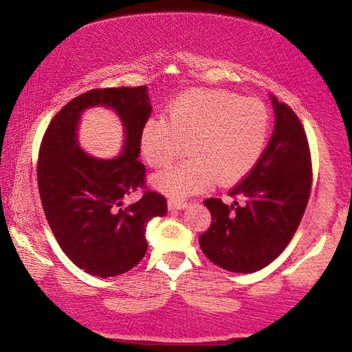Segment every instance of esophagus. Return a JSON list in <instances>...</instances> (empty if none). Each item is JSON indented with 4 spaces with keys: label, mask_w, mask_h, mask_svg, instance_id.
Instances as JSON below:
<instances>
[{
    "label": "esophagus",
    "mask_w": 352,
    "mask_h": 352,
    "mask_svg": "<svg viewBox=\"0 0 352 352\" xmlns=\"http://www.w3.org/2000/svg\"><path fill=\"white\" fill-rule=\"evenodd\" d=\"M168 206L170 211H175V210H184V208H188V201H182V200H175V199H170L168 201Z\"/></svg>",
    "instance_id": "esophagus-1"
}]
</instances>
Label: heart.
I'll return each mask as SVG.
<instances>
[{
	"label": "heart",
	"instance_id": "1",
	"mask_svg": "<svg viewBox=\"0 0 352 352\" xmlns=\"http://www.w3.org/2000/svg\"><path fill=\"white\" fill-rule=\"evenodd\" d=\"M272 115L256 98L223 90H192L170 104L166 118H151L140 136L141 155L152 168L183 157L189 162L153 177V186L184 197L217 180L231 184L250 174L265 151Z\"/></svg>",
	"mask_w": 352,
	"mask_h": 352
}]
</instances>
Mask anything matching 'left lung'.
<instances>
[{
	"mask_svg": "<svg viewBox=\"0 0 352 352\" xmlns=\"http://www.w3.org/2000/svg\"><path fill=\"white\" fill-rule=\"evenodd\" d=\"M275 130L252 172L230 190L242 197L226 205L206 199L212 222L199 237L214 264L236 273H253L289 245L306 211L312 186V160L302 124L287 104L272 96Z\"/></svg>",
	"mask_w": 352,
	"mask_h": 352,
	"instance_id": "1",
	"label": "left lung"
}]
</instances>
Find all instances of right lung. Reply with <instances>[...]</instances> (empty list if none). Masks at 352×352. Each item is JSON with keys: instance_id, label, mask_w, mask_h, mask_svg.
Wrapping results in <instances>:
<instances>
[{"instance_id": "obj_1", "label": "right lung", "mask_w": 352, "mask_h": 352, "mask_svg": "<svg viewBox=\"0 0 352 352\" xmlns=\"http://www.w3.org/2000/svg\"><path fill=\"white\" fill-rule=\"evenodd\" d=\"M98 104L115 109L126 130L124 151L113 160L90 157L76 142L80 113ZM151 111L146 85L96 88L65 105L41 140L37 178L46 220L63 253L90 275L110 278L133 269L147 252V222L168 211V201L153 190L121 208L124 197L146 189L138 157Z\"/></svg>"}]
</instances>
